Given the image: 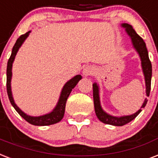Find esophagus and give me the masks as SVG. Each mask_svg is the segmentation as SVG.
<instances>
[{"instance_id": "34e87169", "label": "esophagus", "mask_w": 158, "mask_h": 158, "mask_svg": "<svg viewBox=\"0 0 158 158\" xmlns=\"http://www.w3.org/2000/svg\"><path fill=\"white\" fill-rule=\"evenodd\" d=\"M93 73H94V68L92 67H90V66H87V67H85L84 69H83V76L84 77H89V76L92 75Z\"/></svg>"}]
</instances>
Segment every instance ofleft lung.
I'll list each match as a JSON object with an SVG mask.
<instances>
[{
  "instance_id": "left-lung-1",
  "label": "left lung",
  "mask_w": 158,
  "mask_h": 158,
  "mask_svg": "<svg viewBox=\"0 0 158 158\" xmlns=\"http://www.w3.org/2000/svg\"><path fill=\"white\" fill-rule=\"evenodd\" d=\"M121 26L125 29V31L131 39L133 47L134 48V49L136 50V52L139 55V57L141 60L142 70H143L144 80H145L146 95L147 96H149V93H150V90H151L152 63L149 60L148 52V49L146 48V44H145L143 40L135 32V30L132 25L123 23V24H121ZM93 99H94L95 112H96L97 118L102 123L114 126H123L134 119L142 111L141 109L144 108L147 105V102H148V100L146 98L144 100L141 108L139 109L136 113L130 114V115H123L117 117V116H113L106 113L101 107V100H100V88H99V85L96 82L93 84Z\"/></svg>"
}]
</instances>
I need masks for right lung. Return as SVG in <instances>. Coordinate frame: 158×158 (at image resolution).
<instances>
[{"mask_svg":"<svg viewBox=\"0 0 158 158\" xmlns=\"http://www.w3.org/2000/svg\"><path fill=\"white\" fill-rule=\"evenodd\" d=\"M31 32L30 30L25 33L24 35H22L19 36V38L16 40V42L15 44L14 47L12 48L11 55L10 57L8 62H7V68H6V89H7V94H8V97L9 100L11 103L12 106L14 107L15 110L19 113V114L21 116L22 118H24L27 122L31 123L33 125L36 126H47L51 125V124H54L62 120L64 113H65V107H66V102L68 100V96L72 92V90L75 87L78 81L82 78L81 75H77L68 81L66 82V84L63 85L62 89L61 94H60L59 99L57 101V105L54 107L51 112L48 114H45L44 115L40 116H31L27 114L22 111L20 109L16 106V104L15 103L14 98L12 96L11 91V78H12V66H13V62L15 61V57L16 56L17 52L19 51V48L21 47L23 43L25 41L28 36L29 35V33Z\"/></svg>","mask_w":158,"mask_h":158,"instance_id":"obj_1","label":"right lung"}]
</instances>
